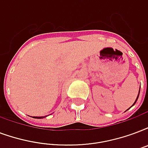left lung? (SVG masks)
Wrapping results in <instances>:
<instances>
[{
    "label": "left lung",
    "instance_id": "8db88e82",
    "mask_svg": "<svg viewBox=\"0 0 148 148\" xmlns=\"http://www.w3.org/2000/svg\"><path fill=\"white\" fill-rule=\"evenodd\" d=\"M140 89H139V94H140ZM139 94H138V95H137V99H136V100H135V101H134V104H133V106H134V105L135 104V103H136V102H137V99H138V97H139Z\"/></svg>",
    "mask_w": 148,
    "mask_h": 148
}]
</instances>
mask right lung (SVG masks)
Listing matches in <instances>:
<instances>
[{"label":"right lung","mask_w":148,"mask_h":148,"mask_svg":"<svg viewBox=\"0 0 148 148\" xmlns=\"http://www.w3.org/2000/svg\"><path fill=\"white\" fill-rule=\"evenodd\" d=\"M44 117H47V116H33V118H36V119H42Z\"/></svg>","instance_id":"1"}]
</instances>
